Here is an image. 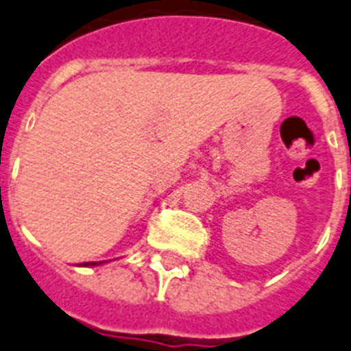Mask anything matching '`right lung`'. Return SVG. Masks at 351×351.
Segmentation results:
<instances>
[{"mask_svg": "<svg viewBox=\"0 0 351 351\" xmlns=\"http://www.w3.org/2000/svg\"><path fill=\"white\" fill-rule=\"evenodd\" d=\"M99 263H102V261H99ZM99 263H97V261H92V263H84V267H90V265L93 267V265H99Z\"/></svg>", "mask_w": 351, "mask_h": 351, "instance_id": "add662e5", "label": "right lung"}]
</instances>
